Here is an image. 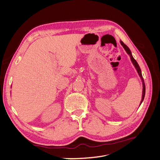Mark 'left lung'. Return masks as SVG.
I'll return each mask as SVG.
<instances>
[{
  "mask_svg": "<svg viewBox=\"0 0 160 160\" xmlns=\"http://www.w3.org/2000/svg\"><path fill=\"white\" fill-rule=\"evenodd\" d=\"M121 44H122V45L123 46V47L124 48V49L126 51V52L128 53V55L130 56V58H131V60H132L133 64L134 65L135 67L137 69V71L138 72V74L139 75V77H141V79L142 80V83H143V94H142V101H141V103H140V104H141L142 103V101L144 99V97H145V93H146V86H145V83H144V80H143V78L142 77V71H141V69H140V67L138 65V63L137 62V61H135L134 59V58L133 57L132 55V52H131V51L129 50V49L128 48V47L127 45H125L124 43L122 42V41H120Z\"/></svg>",
  "mask_w": 160,
  "mask_h": 160,
  "instance_id": "1",
  "label": "left lung"
}]
</instances>
